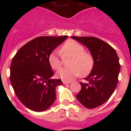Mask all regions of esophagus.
<instances>
[{"mask_svg":"<svg viewBox=\"0 0 131 131\" xmlns=\"http://www.w3.org/2000/svg\"><path fill=\"white\" fill-rule=\"evenodd\" d=\"M62 83H63V84H70V83H71V81H62Z\"/></svg>","mask_w":131,"mask_h":131,"instance_id":"esophagus-1","label":"esophagus"}]
</instances>
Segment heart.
Wrapping results in <instances>:
<instances>
[{
  "label": "heart",
  "mask_w": 131,
  "mask_h": 131,
  "mask_svg": "<svg viewBox=\"0 0 131 131\" xmlns=\"http://www.w3.org/2000/svg\"><path fill=\"white\" fill-rule=\"evenodd\" d=\"M60 52L63 57H71L69 63L70 67L62 68L56 73L63 81H71L81 74L86 75L93 68V56L84 52V47L75 40H68L60 48ZM48 62L53 69L57 70L62 66V57L58 50H54L48 56Z\"/></svg>",
  "instance_id": "b5f03b06"
}]
</instances>
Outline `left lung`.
Instances as JSON below:
<instances>
[{"instance_id": "obj_1", "label": "left lung", "mask_w": 131, "mask_h": 131, "mask_svg": "<svg viewBox=\"0 0 131 131\" xmlns=\"http://www.w3.org/2000/svg\"><path fill=\"white\" fill-rule=\"evenodd\" d=\"M71 38L87 47L93 56V68L84 78L87 83H80L81 90L76 98L86 108H95L104 104L115 91L120 71L119 58L115 50L101 39L75 36Z\"/></svg>"}]
</instances>
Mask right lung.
I'll list each match as a JSON object with an SVG mask.
<instances>
[{
	"mask_svg": "<svg viewBox=\"0 0 131 131\" xmlns=\"http://www.w3.org/2000/svg\"><path fill=\"white\" fill-rule=\"evenodd\" d=\"M68 38L39 37L30 40L17 52L10 66V82L23 104L34 112H43L56 99V88L61 79L54 75L48 62L50 54Z\"/></svg>",
	"mask_w": 131,
	"mask_h": 131,
	"instance_id": "obj_1",
	"label": "right lung"
}]
</instances>
